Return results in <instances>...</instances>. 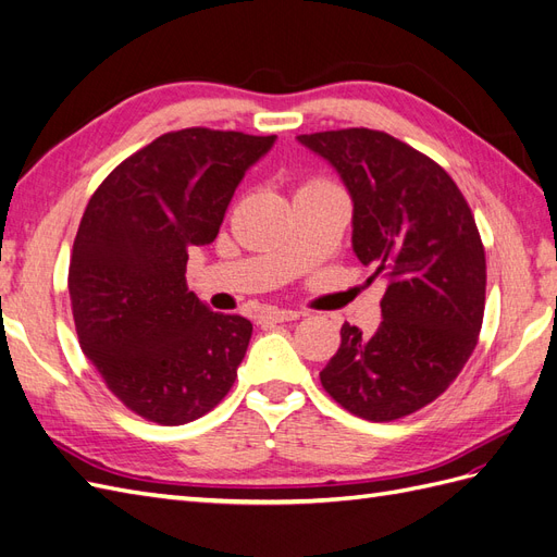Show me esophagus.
Returning a JSON list of instances; mask_svg holds the SVG:
<instances>
[{
  "label": "esophagus",
  "instance_id": "obj_1",
  "mask_svg": "<svg viewBox=\"0 0 557 557\" xmlns=\"http://www.w3.org/2000/svg\"><path fill=\"white\" fill-rule=\"evenodd\" d=\"M301 313L295 309H267L260 320L262 323H288V320H297Z\"/></svg>",
  "mask_w": 557,
  "mask_h": 557
}]
</instances>
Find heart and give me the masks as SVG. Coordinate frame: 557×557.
Instances as JSON below:
<instances>
[{
	"label": "heart",
	"instance_id": "heart-1",
	"mask_svg": "<svg viewBox=\"0 0 557 557\" xmlns=\"http://www.w3.org/2000/svg\"><path fill=\"white\" fill-rule=\"evenodd\" d=\"M307 185H332L330 181H323V178H313V181H309Z\"/></svg>",
	"mask_w": 557,
	"mask_h": 557
}]
</instances>
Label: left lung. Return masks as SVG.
<instances>
[{
	"mask_svg": "<svg viewBox=\"0 0 557 557\" xmlns=\"http://www.w3.org/2000/svg\"><path fill=\"white\" fill-rule=\"evenodd\" d=\"M352 199V250L387 281L372 336L344 323L320 372L325 393L374 423L409 416L458 379L485 309V250L465 195L444 166L367 127L299 134Z\"/></svg>",
	"mask_w": 557,
	"mask_h": 557,
	"instance_id": "left-lung-1",
	"label": "left lung"
}]
</instances>
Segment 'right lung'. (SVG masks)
Listing matches in <instances>:
<instances>
[{
    "label": "right lung",
    "instance_id": "right-lung-1",
    "mask_svg": "<svg viewBox=\"0 0 557 557\" xmlns=\"http://www.w3.org/2000/svg\"><path fill=\"white\" fill-rule=\"evenodd\" d=\"M272 137L188 127L123 160L90 197L72 248L70 297L86 358L129 411L183 425L223 401L252 325L185 285L193 246L218 237L230 199Z\"/></svg>",
    "mask_w": 557,
    "mask_h": 557
}]
</instances>
